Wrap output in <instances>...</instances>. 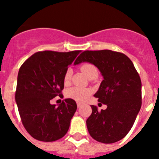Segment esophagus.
<instances>
[{
    "label": "esophagus",
    "instance_id": "esophagus-1",
    "mask_svg": "<svg viewBox=\"0 0 159 159\" xmlns=\"http://www.w3.org/2000/svg\"><path fill=\"white\" fill-rule=\"evenodd\" d=\"M81 106H82V104H81V103H80V102H77V107L80 108Z\"/></svg>",
    "mask_w": 159,
    "mask_h": 159
}]
</instances>
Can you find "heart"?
I'll return each mask as SVG.
<instances>
[{"label":"heart","mask_w":159,"mask_h":159,"mask_svg":"<svg viewBox=\"0 0 159 159\" xmlns=\"http://www.w3.org/2000/svg\"><path fill=\"white\" fill-rule=\"evenodd\" d=\"M80 69L88 77L92 75V73L96 72V67L91 63H84L81 64ZM71 75V70L70 68L67 69L65 74H64V82L67 83L70 80ZM91 92L88 89H84V88H77V87H72L66 91V97L68 99H71L79 102H83L86 100L89 97Z\"/></svg>","instance_id":"b5f03b06"}]
</instances>
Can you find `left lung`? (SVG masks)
Returning <instances> with one entry per match:
<instances>
[{
    "label": "left lung",
    "instance_id": "left-lung-1",
    "mask_svg": "<svg viewBox=\"0 0 159 159\" xmlns=\"http://www.w3.org/2000/svg\"><path fill=\"white\" fill-rule=\"evenodd\" d=\"M93 64L103 76L99 90L94 95L107 106L98 111L92 105V115L87 127L94 139L113 143L127 135L134 124L142 105V83L131 60L125 54L111 50L84 51L74 64Z\"/></svg>",
    "mask_w": 159,
    "mask_h": 159
}]
</instances>
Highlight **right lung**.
<instances>
[{
    "label": "right lung",
    "instance_id": "obj_1",
    "mask_svg": "<svg viewBox=\"0 0 159 159\" xmlns=\"http://www.w3.org/2000/svg\"><path fill=\"white\" fill-rule=\"evenodd\" d=\"M80 52H38L20 67L15 99L23 126L35 139L54 142L69 129L75 101L66 99L56 107L50 100L63 96L64 74Z\"/></svg>",
    "mask_w": 159,
    "mask_h": 159
}]
</instances>
